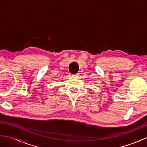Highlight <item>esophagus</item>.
I'll return each instance as SVG.
<instances>
[{
  "mask_svg": "<svg viewBox=\"0 0 147 147\" xmlns=\"http://www.w3.org/2000/svg\"><path fill=\"white\" fill-rule=\"evenodd\" d=\"M78 76H79L78 74H74V75H73V76H74V77H78Z\"/></svg>",
  "mask_w": 147,
  "mask_h": 147,
  "instance_id": "obj_1",
  "label": "esophagus"
}]
</instances>
